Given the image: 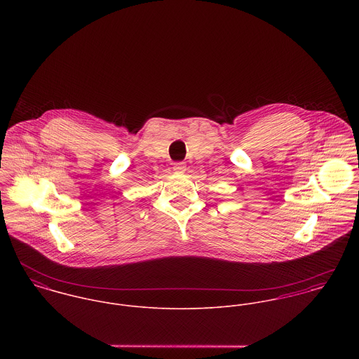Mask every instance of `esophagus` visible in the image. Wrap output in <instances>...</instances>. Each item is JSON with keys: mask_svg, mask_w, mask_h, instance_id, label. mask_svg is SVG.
<instances>
[{"mask_svg": "<svg viewBox=\"0 0 359 359\" xmlns=\"http://www.w3.org/2000/svg\"><path fill=\"white\" fill-rule=\"evenodd\" d=\"M172 170H174L175 172H178V174H182V172H185L187 165H185V163H184V161H177V163H174Z\"/></svg>", "mask_w": 359, "mask_h": 359, "instance_id": "1", "label": "esophagus"}]
</instances>
